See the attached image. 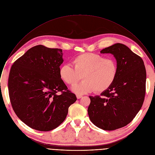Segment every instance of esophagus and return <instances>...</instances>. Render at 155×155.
<instances>
[{
  "mask_svg": "<svg viewBox=\"0 0 155 155\" xmlns=\"http://www.w3.org/2000/svg\"><path fill=\"white\" fill-rule=\"evenodd\" d=\"M76 96H77V98L78 99H80V98H81V97H83L81 95H80V94H77Z\"/></svg>",
  "mask_w": 155,
  "mask_h": 155,
  "instance_id": "1",
  "label": "esophagus"
}]
</instances>
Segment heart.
Wrapping results in <instances>:
<instances>
[{"mask_svg": "<svg viewBox=\"0 0 155 155\" xmlns=\"http://www.w3.org/2000/svg\"><path fill=\"white\" fill-rule=\"evenodd\" d=\"M74 67L68 63L59 69L60 78L67 84L73 85L80 78L83 80L72 87L76 94H84L95 91L102 93L112 86L118 73L117 61L113 58H104L90 53L80 54L72 61Z\"/></svg>", "mask_w": 155, "mask_h": 155, "instance_id": "b5f03b06", "label": "heart"}]
</instances>
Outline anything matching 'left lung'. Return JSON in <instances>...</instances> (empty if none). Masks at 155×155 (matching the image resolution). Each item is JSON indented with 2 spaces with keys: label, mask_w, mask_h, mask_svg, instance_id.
<instances>
[{
  "label": "left lung",
  "mask_w": 155,
  "mask_h": 155,
  "mask_svg": "<svg viewBox=\"0 0 155 155\" xmlns=\"http://www.w3.org/2000/svg\"><path fill=\"white\" fill-rule=\"evenodd\" d=\"M101 53L114 55L118 73L101 96H90L87 114L95 126L113 130L128 124L140 110L145 94L146 70L142 59L123 44L115 43Z\"/></svg>",
  "instance_id": "left-lung-1"
}]
</instances>
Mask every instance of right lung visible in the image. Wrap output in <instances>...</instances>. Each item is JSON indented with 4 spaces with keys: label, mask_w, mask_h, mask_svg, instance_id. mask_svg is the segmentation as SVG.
I'll return each mask as SVG.
<instances>
[{
    "label": "right lung",
    "mask_w": 155,
    "mask_h": 155,
    "mask_svg": "<svg viewBox=\"0 0 155 155\" xmlns=\"http://www.w3.org/2000/svg\"><path fill=\"white\" fill-rule=\"evenodd\" d=\"M62 54L61 49L37 45L11 68L8 86L13 109L22 121L34 129L49 131L56 128L77 101L59 77Z\"/></svg>",
    "instance_id": "add662e5"
}]
</instances>
